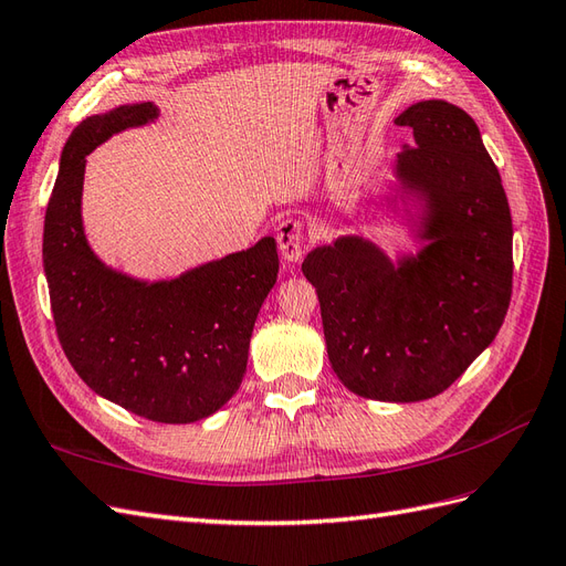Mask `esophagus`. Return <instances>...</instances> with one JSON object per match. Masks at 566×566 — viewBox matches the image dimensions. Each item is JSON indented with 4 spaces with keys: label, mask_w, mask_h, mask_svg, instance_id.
Here are the masks:
<instances>
[{
    "label": "esophagus",
    "mask_w": 566,
    "mask_h": 566,
    "mask_svg": "<svg viewBox=\"0 0 566 566\" xmlns=\"http://www.w3.org/2000/svg\"><path fill=\"white\" fill-rule=\"evenodd\" d=\"M277 243L284 260L296 263L303 255V249H306V222L301 217H286L277 227Z\"/></svg>",
    "instance_id": "obj_1"
}]
</instances>
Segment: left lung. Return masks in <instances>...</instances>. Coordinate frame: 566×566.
Here are the masks:
<instances>
[{
	"label": "left lung",
	"mask_w": 566,
	"mask_h": 566,
	"mask_svg": "<svg viewBox=\"0 0 566 566\" xmlns=\"http://www.w3.org/2000/svg\"><path fill=\"white\" fill-rule=\"evenodd\" d=\"M397 174L426 198V249L395 265L342 237L303 260L321 301L332 370L354 395L421 401L444 392L495 339L512 298V214L500 171L467 112L423 99Z\"/></svg>",
	"instance_id": "1"
}]
</instances>
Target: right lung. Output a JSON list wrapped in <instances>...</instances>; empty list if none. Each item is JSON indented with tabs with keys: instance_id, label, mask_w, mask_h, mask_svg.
Wrapping results in <instances>:
<instances>
[{
	"instance_id": "add662e5",
	"label": "right lung",
	"mask_w": 566,
	"mask_h": 566,
	"mask_svg": "<svg viewBox=\"0 0 566 566\" xmlns=\"http://www.w3.org/2000/svg\"><path fill=\"white\" fill-rule=\"evenodd\" d=\"M155 117L153 103H136L74 128L48 202L42 260L56 337L81 380L148 421L193 423L237 395L280 258L265 237L249 251L155 284L99 263L81 224L85 155Z\"/></svg>"
}]
</instances>
